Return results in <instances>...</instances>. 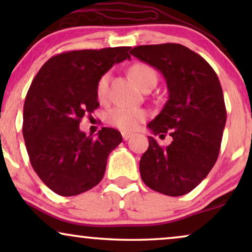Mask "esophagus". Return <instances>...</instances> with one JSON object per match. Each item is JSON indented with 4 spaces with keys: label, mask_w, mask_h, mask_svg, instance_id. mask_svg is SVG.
Segmentation results:
<instances>
[{
    "label": "esophagus",
    "mask_w": 252,
    "mask_h": 252,
    "mask_svg": "<svg viewBox=\"0 0 252 252\" xmlns=\"http://www.w3.org/2000/svg\"><path fill=\"white\" fill-rule=\"evenodd\" d=\"M122 135H123V139L125 140V141H127L128 139H130V137H132L133 134L132 133H128V132H123Z\"/></svg>",
    "instance_id": "1"
}]
</instances>
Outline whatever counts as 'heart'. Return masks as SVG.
<instances>
[{"label":"heart","instance_id":"b5f03b06","mask_svg":"<svg viewBox=\"0 0 252 252\" xmlns=\"http://www.w3.org/2000/svg\"><path fill=\"white\" fill-rule=\"evenodd\" d=\"M134 80L141 88L146 87L150 82H157V73L150 65L146 63H136L130 68ZM110 74H103L96 86V94L98 99L106 98L109 92ZM147 118V112L142 109L128 108V106H116L111 109L108 113V122L111 125L118 127L123 130H134L136 129L142 122Z\"/></svg>","mask_w":252,"mask_h":252}]
</instances>
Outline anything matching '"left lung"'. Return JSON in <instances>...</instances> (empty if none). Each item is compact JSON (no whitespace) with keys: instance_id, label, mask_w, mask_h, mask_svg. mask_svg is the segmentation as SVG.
Here are the masks:
<instances>
[{"instance_id":"8db88e82","label":"left lung","mask_w":252,"mask_h":252,"mask_svg":"<svg viewBox=\"0 0 252 252\" xmlns=\"http://www.w3.org/2000/svg\"><path fill=\"white\" fill-rule=\"evenodd\" d=\"M130 55L161 72L168 99L148 128L168 133L160 147L153 136L140 160L148 187L168 196L188 194L206 178L218 159L226 106L218 75L204 58L179 43L139 46Z\"/></svg>"}]
</instances>
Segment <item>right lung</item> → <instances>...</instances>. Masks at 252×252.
Returning a JSON list of instances; mask_svg holds the SVG:
<instances>
[{
  "mask_svg": "<svg viewBox=\"0 0 252 252\" xmlns=\"http://www.w3.org/2000/svg\"><path fill=\"white\" fill-rule=\"evenodd\" d=\"M130 47L85 49L48 60L33 79L24 103L23 135L32 167L61 196H74L98 185L111 151L123 141L103 127L97 137L79 128L98 108L97 81L113 65L130 58Z\"/></svg>",
  "mask_w": 252,
  "mask_h": 252,
  "instance_id": "1",
  "label": "right lung"
}]
</instances>
